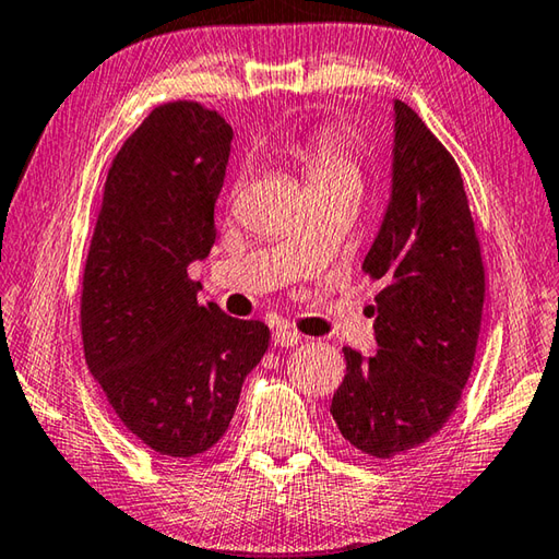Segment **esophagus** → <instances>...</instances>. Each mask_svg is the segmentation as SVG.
<instances>
[{
    "label": "esophagus",
    "instance_id": "1",
    "mask_svg": "<svg viewBox=\"0 0 559 559\" xmlns=\"http://www.w3.org/2000/svg\"><path fill=\"white\" fill-rule=\"evenodd\" d=\"M272 341H274V346H277V348H292V346L301 344V334H297V331H292L287 326H280L272 334Z\"/></svg>",
    "mask_w": 559,
    "mask_h": 559
}]
</instances>
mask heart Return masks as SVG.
I'll list each match as a JSON object with an SVG mask.
<instances>
[{
  "label": "heart",
  "mask_w": 559,
  "mask_h": 559,
  "mask_svg": "<svg viewBox=\"0 0 559 559\" xmlns=\"http://www.w3.org/2000/svg\"><path fill=\"white\" fill-rule=\"evenodd\" d=\"M297 162L305 169L309 186L358 181V159L348 134L338 127H319L295 150Z\"/></svg>",
  "instance_id": "b5f03b06"
}]
</instances>
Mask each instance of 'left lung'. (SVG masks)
<instances>
[{
  "mask_svg": "<svg viewBox=\"0 0 559 559\" xmlns=\"http://www.w3.org/2000/svg\"><path fill=\"white\" fill-rule=\"evenodd\" d=\"M380 289L378 350L344 348L331 415L346 442L393 459L429 442L472 376L486 274L462 171L419 115L395 100L393 193L364 260Z\"/></svg>",
  "mask_w": 559,
  "mask_h": 559,
  "instance_id": "obj_1",
  "label": "left lung"
}]
</instances>
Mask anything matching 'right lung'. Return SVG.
<instances>
[{"mask_svg": "<svg viewBox=\"0 0 559 559\" xmlns=\"http://www.w3.org/2000/svg\"><path fill=\"white\" fill-rule=\"evenodd\" d=\"M230 140L201 103L154 107L107 171L83 270L85 364L120 423L171 459L218 442L270 344L262 321L199 305L189 277L215 242Z\"/></svg>", "mask_w": 559, "mask_h": 559, "instance_id": "add662e5", "label": "right lung"}]
</instances>
